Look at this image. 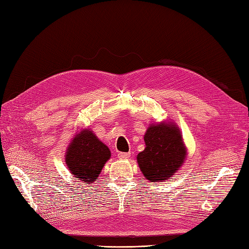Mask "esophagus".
I'll list each match as a JSON object with an SVG mask.
<instances>
[{"mask_svg":"<svg viewBox=\"0 0 249 249\" xmlns=\"http://www.w3.org/2000/svg\"><path fill=\"white\" fill-rule=\"evenodd\" d=\"M119 160H127L130 157V153H119L118 154Z\"/></svg>","mask_w":249,"mask_h":249,"instance_id":"34e87169","label":"esophagus"}]
</instances>
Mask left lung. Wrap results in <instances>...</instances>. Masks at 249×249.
<instances>
[{
  "label": "left lung",
  "mask_w": 249,
  "mask_h": 249,
  "mask_svg": "<svg viewBox=\"0 0 249 249\" xmlns=\"http://www.w3.org/2000/svg\"><path fill=\"white\" fill-rule=\"evenodd\" d=\"M144 150L137 155V162L151 183H161L172 178L187 158L181 129L174 122L152 123L144 134Z\"/></svg>",
  "instance_id": "obj_1"
}]
</instances>
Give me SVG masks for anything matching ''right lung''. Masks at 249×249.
Instances as JSON below:
<instances>
[{
    "label": "right lung",
    "instance_id": "add662e5",
    "mask_svg": "<svg viewBox=\"0 0 249 249\" xmlns=\"http://www.w3.org/2000/svg\"><path fill=\"white\" fill-rule=\"evenodd\" d=\"M111 157L109 147L89 128L77 131L65 153V162L71 176L84 184H92Z\"/></svg>",
    "mask_w": 249,
    "mask_h": 249
}]
</instances>
